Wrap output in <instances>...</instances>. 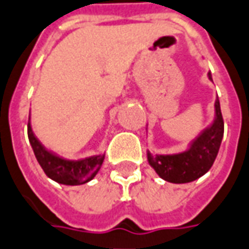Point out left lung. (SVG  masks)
I'll return each mask as SVG.
<instances>
[{
    "label": "left lung",
    "instance_id": "left-lung-1",
    "mask_svg": "<svg viewBox=\"0 0 249 249\" xmlns=\"http://www.w3.org/2000/svg\"><path fill=\"white\" fill-rule=\"evenodd\" d=\"M208 77L212 80L211 72ZM224 135V121L220 108V100L214 103V121L209 127L204 128L189 149L178 154H156L147 151V161L156 173L167 182L186 184L204 176L217 157Z\"/></svg>",
    "mask_w": 249,
    "mask_h": 249
}]
</instances>
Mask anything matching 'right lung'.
I'll list each match as a JSON object with an SVG mask.
<instances>
[{"mask_svg":"<svg viewBox=\"0 0 249 249\" xmlns=\"http://www.w3.org/2000/svg\"><path fill=\"white\" fill-rule=\"evenodd\" d=\"M28 138L31 143L33 153L36 156L37 162L43 167L44 173L51 179L63 185H82L91 181L98 172L102 163L105 161V154L92 156L70 161L61 157L56 156L40 143V141L35 137L32 131L31 123H28Z\"/></svg>","mask_w":249,"mask_h":249,"instance_id":"right-lung-1","label":"right lung"}]
</instances>
